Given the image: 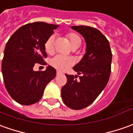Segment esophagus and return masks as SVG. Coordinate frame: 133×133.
Returning a JSON list of instances; mask_svg holds the SVG:
<instances>
[{
  "label": "esophagus",
  "mask_w": 133,
  "mask_h": 133,
  "mask_svg": "<svg viewBox=\"0 0 133 133\" xmlns=\"http://www.w3.org/2000/svg\"><path fill=\"white\" fill-rule=\"evenodd\" d=\"M61 72H59V71H57V72H56V75H61Z\"/></svg>",
  "instance_id": "1"
}]
</instances>
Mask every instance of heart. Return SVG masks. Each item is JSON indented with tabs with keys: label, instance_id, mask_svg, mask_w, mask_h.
<instances>
[{
	"label": "heart",
	"instance_id": "obj_1",
	"mask_svg": "<svg viewBox=\"0 0 133 133\" xmlns=\"http://www.w3.org/2000/svg\"><path fill=\"white\" fill-rule=\"evenodd\" d=\"M66 37L68 39L69 42L72 49H76L80 46L82 40L78 34L75 32H68L66 35ZM44 49L48 54H52L54 51V36L51 35L45 40L44 43ZM51 65L59 71H65L71 67L75 64L74 59L71 57L63 56L61 55H57L50 61Z\"/></svg>",
	"mask_w": 133,
	"mask_h": 133
}]
</instances>
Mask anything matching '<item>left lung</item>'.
<instances>
[{
	"instance_id": "left-lung-1",
	"label": "left lung",
	"mask_w": 133,
	"mask_h": 133,
	"mask_svg": "<svg viewBox=\"0 0 133 133\" xmlns=\"http://www.w3.org/2000/svg\"><path fill=\"white\" fill-rule=\"evenodd\" d=\"M84 37L86 53L73 69L77 76L66 74L67 82L61 88V98L66 106L79 110L88 107L99 96L108 83L111 74L112 54L109 42L94 27L72 26Z\"/></svg>"
}]
</instances>
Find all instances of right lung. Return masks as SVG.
<instances>
[{"instance_id": "add662e5", "label": "right lung", "mask_w": 133, "mask_h": 133, "mask_svg": "<svg viewBox=\"0 0 133 133\" xmlns=\"http://www.w3.org/2000/svg\"><path fill=\"white\" fill-rule=\"evenodd\" d=\"M57 27L41 22L26 24L16 30L5 45L2 74L5 89L17 103H37L48 83L56 77V71L51 66L40 72H35L33 67L35 64L46 65L44 43Z\"/></svg>"}]
</instances>
